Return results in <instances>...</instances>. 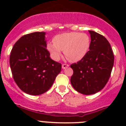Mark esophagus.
<instances>
[{
	"mask_svg": "<svg viewBox=\"0 0 126 126\" xmlns=\"http://www.w3.org/2000/svg\"><path fill=\"white\" fill-rule=\"evenodd\" d=\"M68 67H69V65H67V64H63V65H62V69H66V68H67Z\"/></svg>",
	"mask_w": 126,
	"mask_h": 126,
	"instance_id": "obj_1",
	"label": "esophagus"
}]
</instances>
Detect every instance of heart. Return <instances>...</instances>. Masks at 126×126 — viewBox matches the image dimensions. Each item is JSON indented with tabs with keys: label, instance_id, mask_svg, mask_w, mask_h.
I'll use <instances>...</instances> for the list:
<instances>
[{
	"label": "heart",
	"instance_id": "b5f03b06",
	"mask_svg": "<svg viewBox=\"0 0 126 126\" xmlns=\"http://www.w3.org/2000/svg\"><path fill=\"white\" fill-rule=\"evenodd\" d=\"M90 38L86 33L78 32H65L53 38V42L47 44V49L55 60L60 58L62 50L71 62L82 59L89 51Z\"/></svg>",
	"mask_w": 126,
	"mask_h": 126
}]
</instances>
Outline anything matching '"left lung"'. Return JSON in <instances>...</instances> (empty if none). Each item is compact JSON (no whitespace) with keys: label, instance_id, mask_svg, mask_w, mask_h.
<instances>
[{"label":"left lung","instance_id":"obj_1","mask_svg":"<svg viewBox=\"0 0 126 126\" xmlns=\"http://www.w3.org/2000/svg\"><path fill=\"white\" fill-rule=\"evenodd\" d=\"M91 36L90 50L86 56L73 63L72 86L84 95L97 93L109 81L114 65L113 51L107 38L97 32L89 31Z\"/></svg>","mask_w":126,"mask_h":126}]
</instances>
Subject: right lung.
I'll return each instance as SVG.
<instances>
[{"label":"right lung","mask_w":126,"mask_h":126,"mask_svg":"<svg viewBox=\"0 0 126 126\" xmlns=\"http://www.w3.org/2000/svg\"><path fill=\"white\" fill-rule=\"evenodd\" d=\"M45 34L35 32L23 36L16 42L10 55L15 82L23 92L32 95L47 92L61 71V63L49 57Z\"/></svg>","instance_id":"right-lung-1"}]
</instances>
